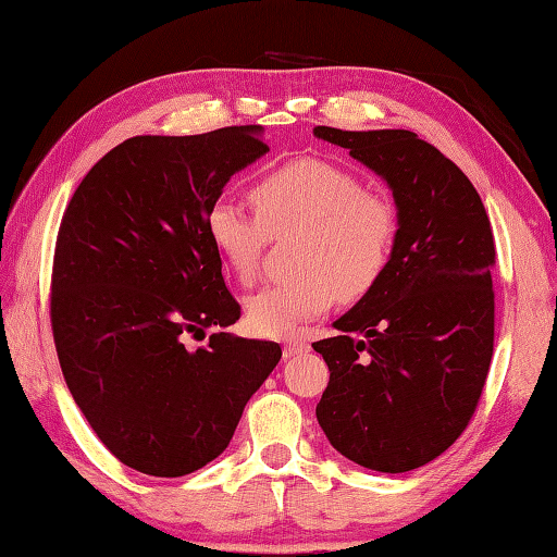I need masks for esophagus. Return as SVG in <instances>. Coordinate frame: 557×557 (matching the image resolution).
Masks as SVG:
<instances>
[{"label": "esophagus", "mask_w": 557, "mask_h": 557, "mask_svg": "<svg viewBox=\"0 0 557 557\" xmlns=\"http://www.w3.org/2000/svg\"><path fill=\"white\" fill-rule=\"evenodd\" d=\"M309 350V343L301 337H287L285 341V357H297Z\"/></svg>", "instance_id": "1"}]
</instances>
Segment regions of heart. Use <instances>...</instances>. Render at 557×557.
Returning <instances> with one entry per match:
<instances>
[{"instance_id":"heart-1","label":"heart","mask_w":557,"mask_h":557,"mask_svg":"<svg viewBox=\"0 0 557 557\" xmlns=\"http://www.w3.org/2000/svg\"><path fill=\"white\" fill-rule=\"evenodd\" d=\"M256 214L232 200L205 212V234L226 272L250 282L268 236L299 228L292 248V280L272 282L246 299V323L258 335L297 331L333 307L357 301L386 275L398 242V214L386 195L337 163L297 159L253 183Z\"/></svg>"}]
</instances>
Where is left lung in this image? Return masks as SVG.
Segmentation results:
<instances>
[{"label": "left lung", "mask_w": 557, "mask_h": 557, "mask_svg": "<svg viewBox=\"0 0 557 557\" xmlns=\"http://www.w3.org/2000/svg\"><path fill=\"white\" fill-rule=\"evenodd\" d=\"M313 135L376 171L394 190L398 242L386 275L313 343L331 381L315 406L347 459L406 473L461 437L481 400L495 343V238L481 195L410 129Z\"/></svg>", "instance_id": "8db88e82"}]
</instances>
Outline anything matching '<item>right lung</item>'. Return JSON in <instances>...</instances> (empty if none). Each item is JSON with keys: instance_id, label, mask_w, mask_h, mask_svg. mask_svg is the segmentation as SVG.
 Segmentation results:
<instances>
[{"instance_id": "obj_1", "label": "right lung", "mask_w": 557, "mask_h": 557, "mask_svg": "<svg viewBox=\"0 0 557 557\" xmlns=\"http://www.w3.org/2000/svg\"><path fill=\"white\" fill-rule=\"evenodd\" d=\"M260 125L129 137L86 173L62 214L50 323L76 406L117 461L178 478L220 456L277 343L212 333L238 321L205 212L268 151Z\"/></svg>"}]
</instances>
